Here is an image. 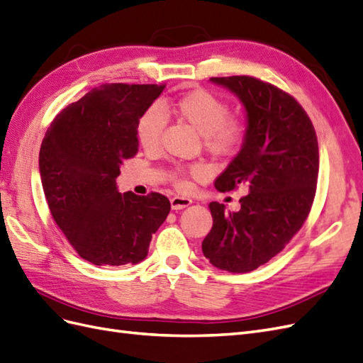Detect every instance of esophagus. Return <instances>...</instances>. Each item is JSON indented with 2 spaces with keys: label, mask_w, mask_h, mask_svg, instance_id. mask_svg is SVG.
<instances>
[{
  "label": "esophagus",
  "mask_w": 363,
  "mask_h": 363,
  "mask_svg": "<svg viewBox=\"0 0 363 363\" xmlns=\"http://www.w3.org/2000/svg\"><path fill=\"white\" fill-rule=\"evenodd\" d=\"M191 204H192V200L184 199V196H174V199H171V207L174 211H180V208H184Z\"/></svg>",
  "instance_id": "34e87169"
}]
</instances>
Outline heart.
Returning a JSON list of instances; mask_svg holds the SVG:
<instances>
[{
	"label": "heart",
	"instance_id": "obj_1",
	"mask_svg": "<svg viewBox=\"0 0 363 363\" xmlns=\"http://www.w3.org/2000/svg\"><path fill=\"white\" fill-rule=\"evenodd\" d=\"M172 111L180 119L191 124L201 136H204L206 148L216 156H230L240 147L245 136V127L238 118L228 116L227 103L206 89H195L180 96L172 104ZM167 115L160 107L152 106L142 113L136 124V138L140 147L155 151L160 145ZM188 174L199 177L203 174L200 167L189 171L177 169L172 174V183L180 191L191 188Z\"/></svg>",
	"mask_w": 363,
	"mask_h": 363
}]
</instances>
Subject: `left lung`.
Returning <instances> with one entry per match:
<instances>
[{"mask_svg":"<svg viewBox=\"0 0 363 363\" xmlns=\"http://www.w3.org/2000/svg\"><path fill=\"white\" fill-rule=\"evenodd\" d=\"M247 111V133L238 156L215 180L221 192L244 186L239 212L208 204L213 225L203 255L228 272H250L289 244L303 227L316 192L318 139L311 118L292 95L250 75L212 77Z\"/></svg>","mask_w":363,"mask_h":363,"instance_id":"8db88e82","label":"left lung"}]
</instances>
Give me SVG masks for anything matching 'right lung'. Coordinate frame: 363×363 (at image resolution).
Instances as JSON below:
<instances>
[{
    "instance_id": "right-lung-1",
    "label": "right lung",
    "mask_w": 363,
    "mask_h": 363,
    "mask_svg": "<svg viewBox=\"0 0 363 363\" xmlns=\"http://www.w3.org/2000/svg\"><path fill=\"white\" fill-rule=\"evenodd\" d=\"M164 84L94 87L52 119L39 152L43 194L52 219L79 256L94 265H135L171 203L159 192L119 194L116 177L136 156L139 116Z\"/></svg>"
}]
</instances>
